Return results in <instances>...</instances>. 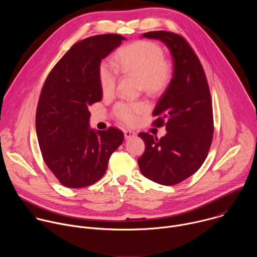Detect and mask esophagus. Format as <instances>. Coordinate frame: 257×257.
<instances>
[{
	"label": "esophagus",
	"mask_w": 257,
	"mask_h": 257,
	"mask_svg": "<svg viewBox=\"0 0 257 257\" xmlns=\"http://www.w3.org/2000/svg\"><path fill=\"white\" fill-rule=\"evenodd\" d=\"M136 135V133L135 132H133V131H131V130H125L124 131V136H125V138H131V137H134Z\"/></svg>",
	"instance_id": "esophagus-1"
}]
</instances>
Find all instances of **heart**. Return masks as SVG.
I'll list each match as a JSON object with an SVG mask.
<instances>
[{
  "label": "heart",
  "mask_w": 257,
  "mask_h": 257,
  "mask_svg": "<svg viewBox=\"0 0 257 257\" xmlns=\"http://www.w3.org/2000/svg\"><path fill=\"white\" fill-rule=\"evenodd\" d=\"M116 67L124 74L139 79L141 88L150 94L164 91L171 83L173 65L165 58L160 45L150 41H138L124 46L115 56ZM118 73L116 68L107 62H101L98 67V80L103 95L112 94L116 87ZM146 109L142 102H118L113 112L116 118L124 124L133 125L138 116Z\"/></svg>",
  "instance_id": "1"
}]
</instances>
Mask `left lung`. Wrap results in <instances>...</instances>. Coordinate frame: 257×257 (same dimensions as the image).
<instances>
[{
  "label": "left lung",
  "mask_w": 257,
  "mask_h": 257,
  "mask_svg": "<svg viewBox=\"0 0 257 257\" xmlns=\"http://www.w3.org/2000/svg\"><path fill=\"white\" fill-rule=\"evenodd\" d=\"M142 36L169 48L174 73L153 113L157 117L153 125L166 126L167 134L158 139L140 132L145 151L137 162L144 177L161 185H176L197 172L207 157L213 134L210 91L200 61L183 36L165 30Z\"/></svg>",
  "instance_id": "obj_1"
}]
</instances>
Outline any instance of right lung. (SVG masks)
<instances>
[{"label":"right lung","mask_w":257,"mask_h":257,"mask_svg":"<svg viewBox=\"0 0 257 257\" xmlns=\"http://www.w3.org/2000/svg\"><path fill=\"white\" fill-rule=\"evenodd\" d=\"M124 40L120 34L109 33L76 43L52 69L42 88L36 135L46 165L66 187L94 184L124 140V133L116 127L90 129L88 109L102 97L100 61Z\"/></svg>","instance_id":"right-lung-1"}]
</instances>
